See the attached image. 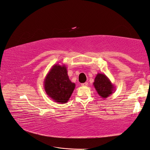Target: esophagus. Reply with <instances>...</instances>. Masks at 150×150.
<instances>
[{
	"mask_svg": "<svg viewBox=\"0 0 150 150\" xmlns=\"http://www.w3.org/2000/svg\"><path fill=\"white\" fill-rule=\"evenodd\" d=\"M88 83H81V86H88Z\"/></svg>",
	"mask_w": 150,
	"mask_h": 150,
	"instance_id": "obj_1",
	"label": "esophagus"
}]
</instances>
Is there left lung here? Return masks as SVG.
<instances>
[{
    "instance_id": "obj_1",
    "label": "left lung",
    "mask_w": 150,
    "mask_h": 150,
    "mask_svg": "<svg viewBox=\"0 0 150 150\" xmlns=\"http://www.w3.org/2000/svg\"><path fill=\"white\" fill-rule=\"evenodd\" d=\"M98 94L101 98L105 99L115 91V86L109 78L103 73H98L93 83Z\"/></svg>"
}]
</instances>
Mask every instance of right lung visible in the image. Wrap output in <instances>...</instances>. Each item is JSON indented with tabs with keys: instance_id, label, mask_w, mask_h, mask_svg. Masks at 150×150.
<instances>
[{
	"instance_id": "1",
	"label": "right lung",
	"mask_w": 150,
	"mask_h": 150,
	"mask_svg": "<svg viewBox=\"0 0 150 150\" xmlns=\"http://www.w3.org/2000/svg\"><path fill=\"white\" fill-rule=\"evenodd\" d=\"M44 86L46 94L53 101L65 103L71 98L76 85L69 79L66 65L55 64L45 76Z\"/></svg>"
}]
</instances>
